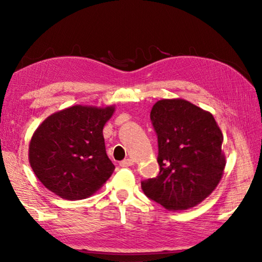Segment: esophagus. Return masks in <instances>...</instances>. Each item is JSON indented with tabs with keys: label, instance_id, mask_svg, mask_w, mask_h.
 I'll use <instances>...</instances> for the list:
<instances>
[{
	"label": "esophagus",
	"instance_id": "obj_1",
	"mask_svg": "<svg viewBox=\"0 0 262 262\" xmlns=\"http://www.w3.org/2000/svg\"><path fill=\"white\" fill-rule=\"evenodd\" d=\"M133 164H134V162H133L130 158H127V159H123V161L119 163V165H120L121 167H128V166H132Z\"/></svg>",
	"mask_w": 262,
	"mask_h": 262
}]
</instances>
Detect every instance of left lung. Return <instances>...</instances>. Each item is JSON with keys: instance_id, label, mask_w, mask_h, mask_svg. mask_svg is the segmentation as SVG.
Wrapping results in <instances>:
<instances>
[{"instance_id": "obj_1", "label": "left lung", "mask_w": 262, "mask_h": 262, "mask_svg": "<svg viewBox=\"0 0 262 262\" xmlns=\"http://www.w3.org/2000/svg\"><path fill=\"white\" fill-rule=\"evenodd\" d=\"M150 120L157 134L159 173L141 181L144 194L168 210L196 206L219 185L223 135L212 114L184 99H163Z\"/></svg>"}]
</instances>
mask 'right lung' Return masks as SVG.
<instances>
[{
	"instance_id": "1",
	"label": "right lung",
	"mask_w": 262,
	"mask_h": 262,
	"mask_svg": "<svg viewBox=\"0 0 262 262\" xmlns=\"http://www.w3.org/2000/svg\"><path fill=\"white\" fill-rule=\"evenodd\" d=\"M114 112L76 105L52 114L30 142L29 161L37 178L66 200L94 194L112 176L103 128Z\"/></svg>"
}]
</instances>
